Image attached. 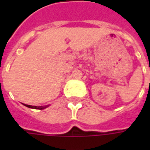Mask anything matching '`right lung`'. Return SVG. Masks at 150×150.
<instances>
[{
	"mask_svg": "<svg viewBox=\"0 0 150 150\" xmlns=\"http://www.w3.org/2000/svg\"><path fill=\"white\" fill-rule=\"evenodd\" d=\"M25 106L28 108H35V109H43V108H45L46 107H40V106H38V107H37V106H31V105H28V104H25Z\"/></svg>",
	"mask_w": 150,
	"mask_h": 150,
	"instance_id": "right-lung-1",
	"label": "right lung"
}]
</instances>
